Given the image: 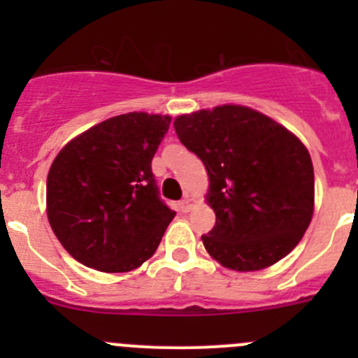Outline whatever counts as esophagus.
<instances>
[{
    "label": "esophagus",
    "instance_id": "1",
    "mask_svg": "<svg viewBox=\"0 0 358 358\" xmlns=\"http://www.w3.org/2000/svg\"><path fill=\"white\" fill-rule=\"evenodd\" d=\"M180 211L182 213H189L190 208H192V199H189V197H185V199L180 201Z\"/></svg>",
    "mask_w": 358,
    "mask_h": 358
}]
</instances>
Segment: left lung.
Returning a JSON list of instances; mask_svg holds the SVG:
<instances>
[{
	"instance_id": "8db88e82",
	"label": "left lung",
	"mask_w": 358,
	"mask_h": 358,
	"mask_svg": "<svg viewBox=\"0 0 358 358\" xmlns=\"http://www.w3.org/2000/svg\"><path fill=\"white\" fill-rule=\"evenodd\" d=\"M175 131L209 176L216 223L206 251L227 268L255 272L298 246L313 215V166L306 147L268 115L222 106L178 115Z\"/></svg>"
}]
</instances>
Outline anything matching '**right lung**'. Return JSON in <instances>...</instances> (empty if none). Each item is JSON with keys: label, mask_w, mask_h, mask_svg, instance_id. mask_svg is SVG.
Instances as JSON below:
<instances>
[{"label": "right lung", "mask_w": 358, "mask_h": 358, "mask_svg": "<svg viewBox=\"0 0 358 358\" xmlns=\"http://www.w3.org/2000/svg\"><path fill=\"white\" fill-rule=\"evenodd\" d=\"M169 115H115L67 143L46 180L48 222L66 251L107 273L138 268L175 211L159 197L152 157Z\"/></svg>", "instance_id": "add662e5"}]
</instances>
